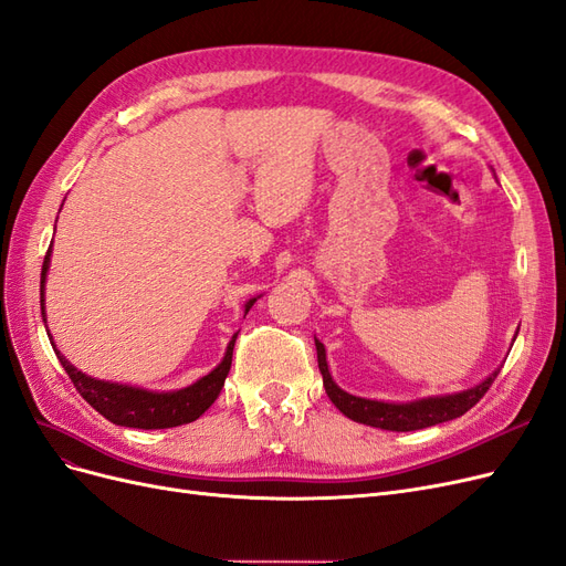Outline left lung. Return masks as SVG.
I'll use <instances>...</instances> for the list:
<instances>
[{"label":"left lung","mask_w":566,"mask_h":566,"mask_svg":"<svg viewBox=\"0 0 566 566\" xmlns=\"http://www.w3.org/2000/svg\"><path fill=\"white\" fill-rule=\"evenodd\" d=\"M316 350H318V367H321L327 398L335 402V407L344 417L354 419L358 423H365V426L384 428V431H419V428H428V426H436L442 421H452V419L469 412V409L486 394V388L492 386V381L501 373V369H494V373L484 381H480L473 388H465V391H459V394L428 396V398H419L412 402H384V400L358 398V396H350V394L342 391V388L335 384L333 375H329L325 346L318 339H316Z\"/></svg>","instance_id":"obj_1"}]
</instances>
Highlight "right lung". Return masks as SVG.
Wrapping results in <instances>:
<instances>
[{
  "mask_svg": "<svg viewBox=\"0 0 566 566\" xmlns=\"http://www.w3.org/2000/svg\"><path fill=\"white\" fill-rule=\"evenodd\" d=\"M49 264H51V248L44 258L42 266V283H39V302H42V318L46 323L44 314V287H46V274H49ZM258 302V297H252L245 302V314L250 306ZM49 333V329H46ZM239 333L231 337L227 354L222 363L210 369L206 377L199 381H193L187 388H180V391H147V388L140 386H128V384H116V381H103L84 375L82 369H76L61 350L55 348L53 337L51 346L55 350L57 360L65 367L67 377L76 386V391L82 394V398L101 412L105 419H109L116 426H128V428H145V431H151V428H172V426H182L189 421H197L206 409L218 400L224 379L229 375L231 367V356H233V344H237Z\"/></svg>",
  "mask_w": 566,
  "mask_h": 566,
  "instance_id": "1",
  "label": "right lung"
}]
</instances>
